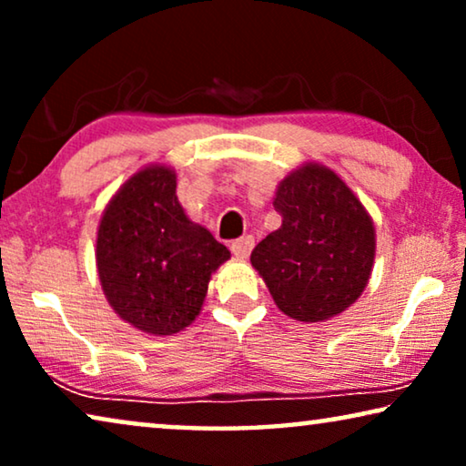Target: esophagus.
<instances>
[{
	"label": "esophagus",
	"instance_id": "34e87169",
	"mask_svg": "<svg viewBox=\"0 0 466 466\" xmlns=\"http://www.w3.org/2000/svg\"><path fill=\"white\" fill-rule=\"evenodd\" d=\"M252 248H254V238H252V235H246V238H239V239L233 241L231 252L238 258H248V257H250Z\"/></svg>",
	"mask_w": 466,
	"mask_h": 466
}]
</instances>
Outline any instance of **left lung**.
<instances>
[{
    "instance_id": "obj_1",
    "label": "left lung",
    "mask_w": 466,
    "mask_h": 466,
    "mask_svg": "<svg viewBox=\"0 0 466 466\" xmlns=\"http://www.w3.org/2000/svg\"><path fill=\"white\" fill-rule=\"evenodd\" d=\"M282 227L258 241L252 267L273 301L301 322L327 320L365 290L375 257L367 209L335 171L305 165L279 184Z\"/></svg>"
}]
</instances>
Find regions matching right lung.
<instances>
[{
	"instance_id": "1",
	"label": "right lung",
	"mask_w": 466,
	"mask_h": 466,
	"mask_svg": "<svg viewBox=\"0 0 466 466\" xmlns=\"http://www.w3.org/2000/svg\"><path fill=\"white\" fill-rule=\"evenodd\" d=\"M231 257L184 214L176 174L146 167L107 203L97 271L114 311L152 335H171L199 314L212 271Z\"/></svg>"
}]
</instances>
